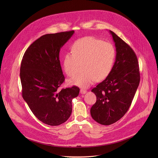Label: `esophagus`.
<instances>
[{
    "instance_id": "34e87169",
    "label": "esophagus",
    "mask_w": 158,
    "mask_h": 158,
    "mask_svg": "<svg viewBox=\"0 0 158 158\" xmlns=\"http://www.w3.org/2000/svg\"><path fill=\"white\" fill-rule=\"evenodd\" d=\"M86 92V90L83 89H80V93H81V94H85Z\"/></svg>"
}]
</instances>
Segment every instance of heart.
<instances>
[{
	"label": "heart",
	"instance_id": "heart-1",
	"mask_svg": "<svg viewBox=\"0 0 158 158\" xmlns=\"http://www.w3.org/2000/svg\"><path fill=\"white\" fill-rule=\"evenodd\" d=\"M71 52L63 57L65 73L70 77L75 76L80 64L83 72L70 80V84L87 88L95 80L101 81L110 75L115 57L111 43L93 36H85L72 44Z\"/></svg>",
	"mask_w": 158,
	"mask_h": 158
}]
</instances>
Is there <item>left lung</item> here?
<instances>
[{
  "mask_svg": "<svg viewBox=\"0 0 158 158\" xmlns=\"http://www.w3.org/2000/svg\"><path fill=\"white\" fill-rule=\"evenodd\" d=\"M110 33L116 48L115 61L110 75L91 90L97 97L91 116L103 125L116 122L128 111L140 82L135 52L115 33Z\"/></svg>",
  "mask_w": 158,
  "mask_h": 158,
  "instance_id": "obj_1",
  "label": "left lung"
}]
</instances>
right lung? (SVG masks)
<instances>
[{
    "label": "right lung",
    "mask_w": 158,
    "mask_h": 158,
    "mask_svg": "<svg viewBox=\"0 0 158 158\" xmlns=\"http://www.w3.org/2000/svg\"><path fill=\"white\" fill-rule=\"evenodd\" d=\"M74 31L47 34L34 41L21 61L20 78L23 100L33 114L48 125H60L72 113V100L80 89H59L65 80L60 61L61 48Z\"/></svg>",
    "instance_id": "1"
}]
</instances>
